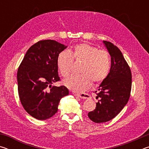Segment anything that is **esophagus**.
Masks as SVG:
<instances>
[{
	"label": "esophagus",
	"mask_w": 149,
	"mask_h": 149,
	"mask_svg": "<svg viewBox=\"0 0 149 149\" xmlns=\"http://www.w3.org/2000/svg\"><path fill=\"white\" fill-rule=\"evenodd\" d=\"M75 96H76V97H78L81 98V99H89L91 97L90 95L89 94H87V93H75L74 94Z\"/></svg>",
	"instance_id": "34e87169"
}]
</instances>
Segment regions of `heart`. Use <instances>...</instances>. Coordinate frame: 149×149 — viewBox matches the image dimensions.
Returning <instances> with one entry per match:
<instances>
[{
  "instance_id": "b5f03b06",
  "label": "heart",
  "mask_w": 149,
  "mask_h": 149,
  "mask_svg": "<svg viewBox=\"0 0 149 149\" xmlns=\"http://www.w3.org/2000/svg\"><path fill=\"white\" fill-rule=\"evenodd\" d=\"M82 62L79 74L73 75L63 81L65 87L74 92L80 93L91 87L92 81L98 84L108 76L111 67L110 54L105 50L87 43L78 44L72 50H63L57 56V67L63 77H67L72 72L73 62Z\"/></svg>"
}]
</instances>
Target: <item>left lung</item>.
Instances as JSON below:
<instances>
[{"instance_id":"1","label":"left lung","mask_w":149,"mask_h":149,"mask_svg":"<svg viewBox=\"0 0 149 149\" xmlns=\"http://www.w3.org/2000/svg\"><path fill=\"white\" fill-rule=\"evenodd\" d=\"M103 43L111 56V68L99 87L96 108L88 113L95 123L108 122L116 116L127 103L132 89V72L122 52L112 42Z\"/></svg>"}]
</instances>
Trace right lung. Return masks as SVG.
<instances>
[{"label":"right lung","mask_w":149,"mask_h":149,"mask_svg":"<svg viewBox=\"0 0 149 149\" xmlns=\"http://www.w3.org/2000/svg\"><path fill=\"white\" fill-rule=\"evenodd\" d=\"M66 48L54 40L37 42L27 50L17 70L20 101L25 110L37 120L53 116L60 99L69 94L65 86H52L60 80L57 56Z\"/></svg>","instance_id":"right-lung-1"}]
</instances>
